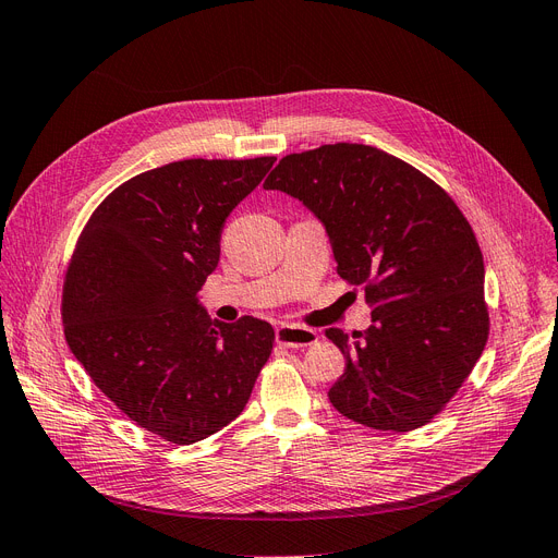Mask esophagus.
I'll return each instance as SVG.
<instances>
[{"mask_svg":"<svg viewBox=\"0 0 558 558\" xmlns=\"http://www.w3.org/2000/svg\"><path fill=\"white\" fill-rule=\"evenodd\" d=\"M276 340L278 344L284 347H292V349H303V347H311L317 342V333L313 328H305V326H296V324H284L276 328Z\"/></svg>","mask_w":558,"mask_h":558,"instance_id":"esophagus-1","label":"esophagus"}]
</instances>
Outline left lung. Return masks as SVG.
Returning a JSON list of instances; mask_svg holds the SVG:
<instances>
[{"instance_id": "8db88e82", "label": "left lung", "mask_w": 558, "mask_h": 558, "mask_svg": "<svg viewBox=\"0 0 558 558\" xmlns=\"http://www.w3.org/2000/svg\"><path fill=\"white\" fill-rule=\"evenodd\" d=\"M264 189L326 225L340 278L363 287L373 313L363 333H324L344 356L328 400L373 429L427 425L489 336L483 253L456 199L409 162L349 142L284 156Z\"/></svg>"}]
</instances>
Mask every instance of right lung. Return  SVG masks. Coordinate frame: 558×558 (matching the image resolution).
<instances>
[{"instance_id": "obj_1", "label": "right lung", "mask_w": 558, "mask_h": 558, "mask_svg": "<svg viewBox=\"0 0 558 558\" xmlns=\"http://www.w3.org/2000/svg\"><path fill=\"white\" fill-rule=\"evenodd\" d=\"M274 162L189 158L142 172L77 236L61 292L66 342L102 396L162 441L230 425L271 356V324H211L195 294L218 266L227 216Z\"/></svg>"}]
</instances>
